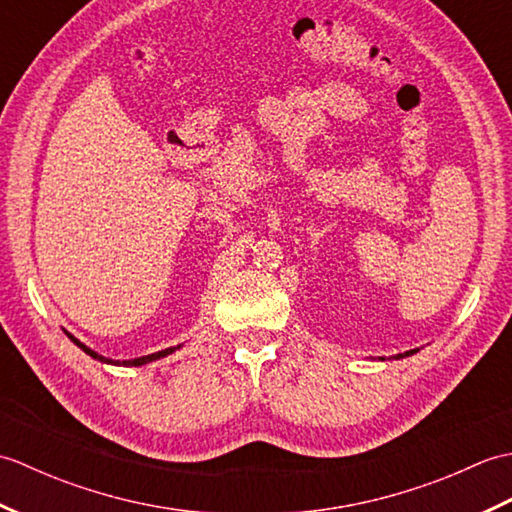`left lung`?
Here are the masks:
<instances>
[{"label": "left lung", "mask_w": 512, "mask_h": 512, "mask_svg": "<svg viewBox=\"0 0 512 512\" xmlns=\"http://www.w3.org/2000/svg\"><path fill=\"white\" fill-rule=\"evenodd\" d=\"M416 352H420V350H409V352H405V354H396V356H391V358H405V356H411V354H416ZM380 361H385V358L380 356Z\"/></svg>", "instance_id": "1"}]
</instances>
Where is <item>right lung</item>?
Returning <instances> with one entry per match:
<instances>
[{"label": "right lung", "mask_w": 512, "mask_h": 512, "mask_svg": "<svg viewBox=\"0 0 512 512\" xmlns=\"http://www.w3.org/2000/svg\"><path fill=\"white\" fill-rule=\"evenodd\" d=\"M65 334H68V339L76 345V347H81V350L88 354V356H92L94 361H101V363H107V365H123V367H143V365H147V363H154V361H160V358H165V356H169V354H173L176 350H180V347L184 345V343H180V345H173V347H167V350H160V352H154V354H147V356H138V358H129V361H116V358H107V356H103V354H99V352H94L92 347H88L85 343H81L79 339H76L74 334H70L68 330H63Z\"/></svg>", "instance_id": "1"}]
</instances>
